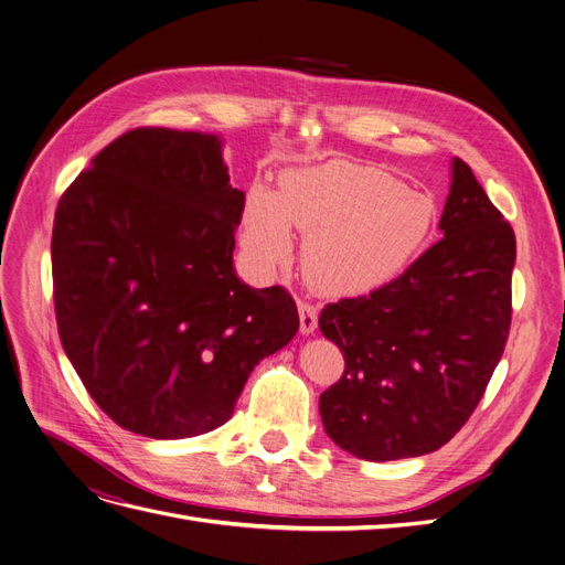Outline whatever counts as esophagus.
<instances>
[{
  "label": "esophagus",
  "mask_w": 565,
  "mask_h": 565,
  "mask_svg": "<svg viewBox=\"0 0 565 565\" xmlns=\"http://www.w3.org/2000/svg\"><path fill=\"white\" fill-rule=\"evenodd\" d=\"M298 311H300V332L302 334H311L318 326V309L311 302L300 300L298 302Z\"/></svg>",
  "instance_id": "esophagus-1"
}]
</instances>
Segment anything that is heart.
Segmentation results:
<instances>
[{
  "mask_svg": "<svg viewBox=\"0 0 565 565\" xmlns=\"http://www.w3.org/2000/svg\"><path fill=\"white\" fill-rule=\"evenodd\" d=\"M429 195L385 170L351 161L290 170L279 193L254 184L242 212V247L260 275L292 258L290 228L305 235L302 269L326 296H360L399 277L434 226Z\"/></svg>",
  "mask_w": 565,
  "mask_h": 565,
  "instance_id": "b5f03b06",
  "label": "heart"
}]
</instances>
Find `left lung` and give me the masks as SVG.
<instances>
[{"mask_svg":"<svg viewBox=\"0 0 565 565\" xmlns=\"http://www.w3.org/2000/svg\"><path fill=\"white\" fill-rule=\"evenodd\" d=\"M440 237L370 296L328 305L318 328L343 376L318 411L326 434L360 459L420 457L466 425L503 355L518 247L473 170L452 159Z\"/></svg>","mask_w":565,"mask_h":565,"instance_id":"1","label":"left lung"}]
</instances>
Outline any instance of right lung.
<instances>
[{
  "label": "right lung",
  "mask_w": 565,
  "mask_h": 565,
  "mask_svg": "<svg viewBox=\"0 0 565 565\" xmlns=\"http://www.w3.org/2000/svg\"><path fill=\"white\" fill-rule=\"evenodd\" d=\"M242 210L222 138L159 127L113 140L62 193L60 339L121 429L173 440L222 427L254 366L296 337L288 290L235 275Z\"/></svg>",
  "instance_id": "obj_1"
}]
</instances>
